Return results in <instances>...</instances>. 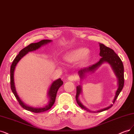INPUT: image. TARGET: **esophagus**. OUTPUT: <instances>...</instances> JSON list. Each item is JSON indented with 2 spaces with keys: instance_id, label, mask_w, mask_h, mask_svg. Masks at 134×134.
<instances>
[{
  "instance_id": "obj_1",
  "label": "esophagus",
  "mask_w": 134,
  "mask_h": 134,
  "mask_svg": "<svg viewBox=\"0 0 134 134\" xmlns=\"http://www.w3.org/2000/svg\"><path fill=\"white\" fill-rule=\"evenodd\" d=\"M77 79V76L76 75H71V76H70L68 77V80H70L71 81H76Z\"/></svg>"
}]
</instances>
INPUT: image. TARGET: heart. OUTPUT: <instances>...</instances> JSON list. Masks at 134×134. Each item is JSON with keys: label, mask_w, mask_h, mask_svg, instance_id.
Segmentation results:
<instances>
[{"label": "heart", "mask_w": 134, "mask_h": 134, "mask_svg": "<svg viewBox=\"0 0 134 134\" xmlns=\"http://www.w3.org/2000/svg\"><path fill=\"white\" fill-rule=\"evenodd\" d=\"M87 53L88 49L85 48H77L67 53L63 57V59L68 62L72 63L79 61L83 58L84 61L86 62L89 59Z\"/></svg>", "instance_id": "obj_1"}]
</instances>
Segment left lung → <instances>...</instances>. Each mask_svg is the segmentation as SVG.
I'll return each instance as SVG.
<instances>
[{
    "label": "left lung",
    "instance_id": "1",
    "mask_svg": "<svg viewBox=\"0 0 134 134\" xmlns=\"http://www.w3.org/2000/svg\"><path fill=\"white\" fill-rule=\"evenodd\" d=\"M100 45V55L102 57L100 61L96 63L93 64V65L91 66L85 68L83 69L80 70L79 71V74L81 79L84 78L85 76L86 75V73H88L89 72H93L94 71L96 70L97 69L100 67L102 63L104 62H107L110 64L112 68L115 73V75L117 77L118 79V88L116 92L115 96L114 97V99L113 100V103H114L116 98H118V96L119 95L121 91L124 87V65L121 60L120 58L117 55L114 51L113 49H111L109 47H107L105 46L103 44L99 43ZM77 92H76V99L77 103H78V105L82 108L87 111L90 112V113H100V112L107 110L108 109H110V108L113 106V105H111L110 106H108L104 109H101L97 111H90L88 109H87L85 106H84L82 104L80 101L79 100V97L80 96V93L82 92V88L81 86L79 85V86H77L76 87Z\"/></svg>",
    "mask_w": 134,
    "mask_h": 134
}]
</instances>
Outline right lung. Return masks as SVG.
<instances>
[{
  "label": "right lung",
  "mask_w": 134,
  "mask_h": 134,
  "mask_svg": "<svg viewBox=\"0 0 134 134\" xmlns=\"http://www.w3.org/2000/svg\"><path fill=\"white\" fill-rule=\"evenodd\" d=\"M51 42H52L51 40H43L40 41L39 42L35 43H31L29 45H28V46L25 47V48L21 49L19 52V54L16 56V57L14 59V61H13V63L12 64L11 67H10V87L13 93V94H14L16 100H18L19 105L22 107L23 109H24L25 110H26L27 111L33 112V113H43V112L48 110L52 107L55 100V97H56V95H57L58 90L59 88L61 87L63 83V81L61 80V79H59L57 80L53 81L52 83L48 92V96L49 97V101H48V103H47V105H46V106H44L43 107H33L25 105V103H24L22 101H21L20 98L19 97L18 94L16 93L15 85H14V73L15 68L17 63L19 62L20 60L25 55H26L28 52H29L36 51L38 48H40L41 47L48 44Z\"/></svg>",
  "instance_id": "right-lung-1"
}]
</instances>
